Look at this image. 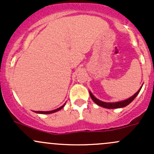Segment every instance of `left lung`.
<instances>
[{
    "mask_svg": "<svg viewBox=\"0 0 154 154\" xmlns=\"http://www.w3.org/2000/svg\"><path fill=\"white\" fill-rule=\"evenodd\" d=\"M142 86H143V85H142ZM142 86L140 87V88H139V90H138L137 92L135 93V94H133L132 97H129V98L126 99V100H122V101H119V102H112V103L103 102V101H101V100H98L97 98H96V97L93 95L92 93H91L90 91H89V94H90V96H91V99H92L93 101H94L96 104L98 105V106L104 107V108H106V109L123 108V107H125L126 106H127V105L130 104V103H131V102L133 101L135 98H136V97L138 95V94L139 93V91H140Z\"/></svg>",
    "mask_w": 154,
    "mask_h": 154,
    "instance_id": "1",
    "label": "left lung"
}]
</instances>
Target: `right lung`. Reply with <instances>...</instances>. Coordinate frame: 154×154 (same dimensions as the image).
I'll list each match as a JSON object with an SVG mask.
<instances>
[{
  "mask_svg": "<svg viewBox=\"0 0 154 154\" xmlns=\"http://www.w3.org/2000/svg\"><path fill=\"white\" fill-rule=\"evenodd\" d=\"M65 105H66V103H64V104H63L62 106H60V108H57V109H54V110H51V111H34V112H36V113H38V114H51V113L56 112H57V111H59V110L62 109H63V107L65 106Z\"/></svg>",
  "mask_w": 154,
  "mask_h": 154,
  "instance_id": "1",
  "label": "right lung"
}]
</instances>
